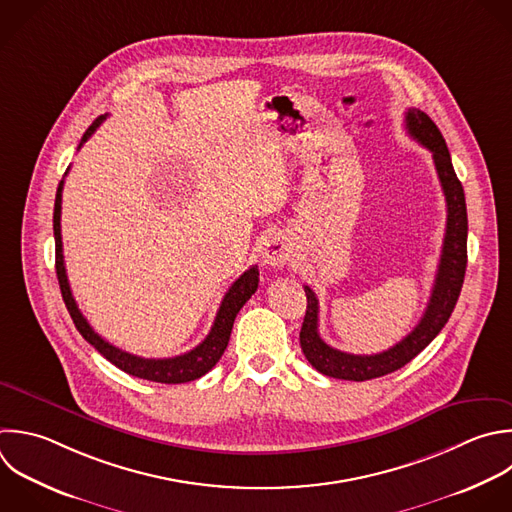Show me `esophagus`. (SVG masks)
<instances>
[{
    "instance_id": "1",
    "label": "esophagus",
    "mask_w": 512,
    "mask_h": 512,
    "mask_svg": "<svg viewBox=\"0 0 512 512\" xmlns=\"http://www.w3.org/2000/svg\"><path fill=\"white\" fill-rule=\"evenodd\" d=\"M292 258V244L284 236H272L264 242L262 260L272 268H282Z\"/></svg>"
}]
</instances>
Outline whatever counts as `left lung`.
Listing matches in <instances>:
<instances>
[{
    "instance_id": "8db88e82",
    "label": "left lung",
    "mask_w": 512,
    "mask_h": 512,
    "mask_svg": "<svg viewBox=\"0 0 512 512\" xmlns=\"http://www.w3.org/2000/svg\"><path fill=\"white\" fill-rule=\"evenodd\" d=\"M406 130L408 134L432 152L434 168L446 200V234L442 242V254L438 272L434 278L432 294L428 306L416 324V328L404 336L392 348L380 354H348L328 346L318 334V298L310 286H304L308 306L300 330V346L306 360L322 374L340 378V380H370L384 374H390L404 364H408L416 354H420L444 328L448 322L466 272V202L460 180L454 174L452 160L446 148V142L436 128V124L420 110L410 108L406 112Z\"/></svg>"
}]
</instances>
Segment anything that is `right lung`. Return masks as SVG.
Returning <instances> with one entry per match:
<instances>
[{
    "mask_svg": "<svg viewBox=\"0 0 512 512\" xmlns=\"http://www.w3.org/2000/svg\"><path fill=\"white\" fill-rule=\"evenodd\" d=\"M108 118L100 116L94 120V124L86 130V134L82 136V142L78 148L84 146V142H88V138L98 130V126ZM70 170V168H68ZM68 174V172H66ZM62 192H64V180L58 186L56 192V204H54V238H56V274H58V282H60V290H62V298L66 302V308L76 324V328L80 330V334L104 356L108 358L114 366H118L120 370L144 378V380H152V382H162V384H182V382H190L196 380L200 376H204L208 370H212L216 366V362L220 360V356L224 354L228 340H230V332L234 326V318L240 312V308L248 302V298L256 292L258 288V266L248 268L226 292L220 310L216 314V320L212 324V330L208 332V336L190 352H184L180 356L174 358H142L130 352H124L120 348H116L114 344L106 342L84 318V314L80 312L74 296H72V288L68 282V274H66V264H64V248H62Z\"/></svg>",
    "mask_w": 512,
    "mask_h": 512,
    "instance_id": "1",
    "label": "right lung"
}]
</instances>
